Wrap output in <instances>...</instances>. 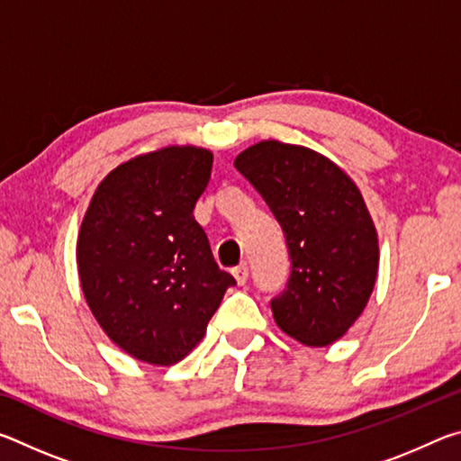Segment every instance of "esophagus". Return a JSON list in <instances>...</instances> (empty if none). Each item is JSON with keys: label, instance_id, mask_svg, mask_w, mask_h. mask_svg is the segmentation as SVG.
<instances>
[{"label": "esophagus", "instance_id": "34e87169", "mask_svg": "<svg viewBox=\"0 0 461 461\" xmlns=\"http://www.w3.org/2000/svg\"><path fill=\"white\" fill-rule=\"evenodd\" d=\"M231 272H233V276H236L238 285H246V280H248V276H249L248 264H240V267H236Z\"/></svg>", "mask_w": 461, "mask_h": 461}]
</instances>
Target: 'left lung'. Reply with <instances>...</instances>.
Segmentation results:
<instances>
[{
    "mask_svg": "<svg viewBox=\"0 0 461 461\" xmlns=\"http://www.w3.org/2000/svg\"><path fill=\"white\" fill-rule=\"evenodd\" d=\"M233 165L285 233L291 276L270 301L275 321L305 346H330L360 317L378 272V238L360 191L325 156L276 140L249 146Z\"/></svg>",
    "mask_w": 461,
    "mask_h": 461,
    "instance_id": "1",
    "label": "left lung"
}]
</instances>
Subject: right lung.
<instances>
[{"instance_id":"obj_1","label":"right lung","mask_w":461,"mask_h":461,"mask_svg":"<svg viewBox=\"0 0 461 461\" xmlns=\"http://www.w3.org/2000/svg\"><path fill=\"white\" fill-rule=\"evenodd\" d=\"M212 165L213 154L194 146L138 156L104 178L85 213L77 244L85 299L136 360H183L236 285L193 215Z\"/></svg>"}]
</instances>
